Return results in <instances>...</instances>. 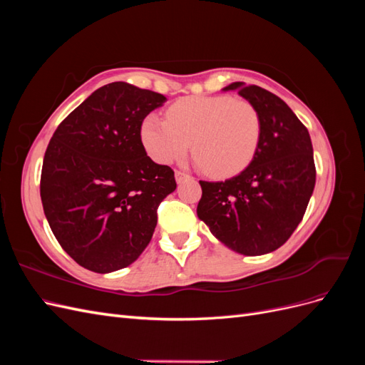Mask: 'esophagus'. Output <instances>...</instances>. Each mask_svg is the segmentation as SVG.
<instances>
[{"instance_id": "1", "label": "esophagus", "mask_w": 365, "mask_h": 365, "mask_svg": "<svg viewBox=\"0 0 365 365\" xmlns=\"http://www.w3.org/2000/svg\"><path fill=\"white\" fill-rule=\"evenodd\" d=\"M190 176L187 175V173H184V172H181V170H176L175 172V180H176V182H182V181H185V180H189Z\"/></svg>"}]
</instances>
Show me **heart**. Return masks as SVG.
<instances>
[{
  "instance_id": "b5f03b06",
  "label": "heart",
  "mask_w": 365,
  "mask_h": 365,
  "mask_svg": "<svg viewBox=\"0 0 365 365\" xmlns=\"http://www.w3.org/2000/svg\"><path fill=\"white\" fill-rule=\"evenodd\" d=\"M260 115L242 98L227 96L184 97L168 109V120L145 117L141 143L160 164L181 160L192 149L195 161L215 176H231L245 169L260 141Z\"/></svg>"
}]
</instances>
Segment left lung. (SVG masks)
I'll use <instances>...</instances> for the list:
<instances>
[{
  "instance_id": "8db88e82",
  "label": "left lung",
  "mask_w": 365,
  "mask_h": 365,
  "mask_svg": "<svg viewBox=\"0 0 365 365\" xmlns=\"http://www.w3.org/2000/svg\"><path fill=\"white\" fill-rule=\"evenodd\" d=\"M260 115L256 153L239 175L217 182L200 181L196 213L222 244L244 256L280 248L302 222L315 187L314 149L309 132L280 97L260 86L235 82Z\"/></svg>"
}]
</instances>
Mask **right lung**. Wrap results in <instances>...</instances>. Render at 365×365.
Returning <instances> with one entry per match:
<instances>
[{
	"label": "right lung",
	"mask_w": 365,
	"mask_h": 365,
	"mask_svg": "<svg viewBox=\"0 0 365 365\" xmlns=\"http://www.w3.org/2000/svg\"><path fill=\"white\" fill-rule=\"evenodd\" d=\"M168 101L126 82L98 88L54 132L43 157L41 201L54 237L81 267L108 274L129 267L175 192L169 165L141 143L145 117Z\"/></svg>",
	"instance_id": "obj_1"
}]
</instances>
